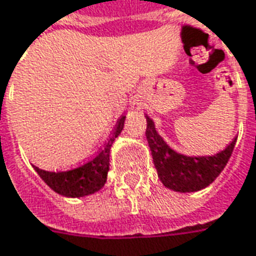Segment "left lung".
<instances>
[{
	"label": "left lung",
	"instance_id": "1",
	"mask_svg": "<svg viewBox=\"0 0 256 256\" xmlns=\"http://www.w3.org/2000/svg\"><path fill=\"white\" fill-rule=\"evenodd\" d=\"M146 118V140L162 184L176 192H196L208 186L225 168L236 140L212 156H186L178 154L164 142L156 132L155 123Z\"/></svg>",
	"mask_w": 256,
	"mask_h": 256
}]
</instances>
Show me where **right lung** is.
<instances>
[{"label": "right lung", "instance_id": "add662e5", "mask_svg": "<svg viewBox=\"0 0 256 256\" xmlns=\"http://www.w3.org/2000/svg\"><path fill=\"white\" fill-rule=\"evenodd\" d=\"M124 119L122 116L118 120L115 132L108 142L97 155L84 163L82 166L68 170V172H46L34 166L38 176L45 181L49 188L66 198H84L88 194L100 190L106 182V174L110 170V152L114 141L120 134L124 126Z\"/></svg>", "mask_w": 256, "mask_h": 256}]
</instances>
